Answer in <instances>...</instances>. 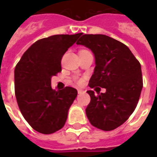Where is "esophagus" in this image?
Returning <instances> with one entry per match:
<instances>
[{
    "mask_svg": "<svg viewBox=\"0 0 157 157\" xmlns=\"http://www.w3.org/2000/svg\"><path fill=\"white\" fill-rule=\"evenodd\" d=\"M77 92H78V94H81L83 93L84 91L82 90H81V89H78V90H77Z\"/></svg>",
    "mask_w": 157,
    "mask_h": 157,
    "instance_id": "esophagus-1",
    "label": "esophagus"
}]
</instances>
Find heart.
Returning a JSON list of instances; mask_svg holds the SVG:
<instances>
[{
  "instance_id": "1",
  "label": "heart",
  "mask_w": 157,
  "mask_h": 157,
  "mask_svg": "<svg viewBox=\"0 0 157 157\" xmlns=\"http://www.w3.org/2000/svg\"><path fill=\"white\" fill-rule=\"evenodd\" d=\"M79 83H80V84H81V81H79Z\"/></svg>"
}]
</instances>
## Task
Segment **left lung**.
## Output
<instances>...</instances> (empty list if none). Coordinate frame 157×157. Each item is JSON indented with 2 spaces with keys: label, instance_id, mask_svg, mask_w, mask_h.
I'll use <instances>...</instances> for the list:
<instances>
[{
  "label": "left lung",
  "instance_id": "1",
  "mask_svg": "<svg viewBox=\"0 0 157 157\" xmlns=\"http://www.w3.org/2000/svg\"><path fill=\"white\" fill-rule=\"evenodd\" d=\"M76 45L86 46L94 55L90 87L106 89L98 95L94 90L87 91L90 103L86 116L98 129H115L126 121L139 102L143 89L141 65L126 45L108 36L85 34Z\"/></svg>",
  "mask_w": 157,
  "mask_h": 157
}]
</instances>
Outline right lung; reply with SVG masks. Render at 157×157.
I'll return each instance as SVG.
<instances>
[{
  "mask_svg": "<svg viewBox=\"0 0 157 157\" xmlns=\"http://www.w3.org/2000/svg\"><path fill=\"white\" fill-rule=\"evenodd\" d=\"M82 33L54 35L31 45L14 69V90L18 107L33 129L45 134L62 129L77 90H53L51 78L62 71L61 59Z\"/></svg>",
  "mask_w": 157,
  "mask_h": 157,
  "instance_id": "obj_1",
  "label": "right lung"
}]
</instances>
